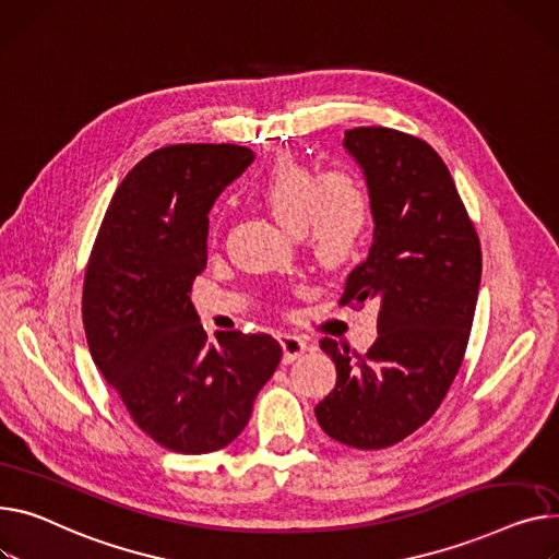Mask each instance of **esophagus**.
Segmentation results:
<instances>
[{
	"label": "esophagus",
	"instance_id": "obj_1",
	"mask_svg": "<svg viewBox=\"0 0 559 559\" xmlns=\"http://www.w3.org/2000/svg\"><path fill=\"white\" fill-rule=\"evenodd\" d=\"M278 342L283 346V361L285 364L294 361L296 357H301L310 348V344L304 337H299V334H281Z\"/></svg>",
	"mask_w": 559,
	"mask_h": 559
}]
</instances>
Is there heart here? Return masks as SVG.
Wrapping results in <instances>:
<instances>
[{
	"label": "heart",
	"mask_w": 559,
	"mask_h": 559,
	"mask_svg": "<svg viewBox=\"0 0 559 559\" xmlns=\"http://www.w3.org/2000/svg\"><path fill=\"white\" fill-rule=\"evenodd\" d=\"M253 191L283 227L304 236L323 265L344 263L368 234L370 195L346 170L319 173L294 157H278Z\"/></svg>",
	"instance_id": "heart-1"
}]
</instances>
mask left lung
Returning a JSON list of instances; mask_svg holds the SVG:
<instances>
[{
    "instance_id": "8db88e82",
    "label": "left lung",
    "mask_w": 559,
    "mask_h": 559,
    "mask_svg": "<svg viewBox=\"0 0 559 559\" xmlns=\"http://www.w3.org/2000/svg\"><path fill=\"white\" fill-rule=\"evenodd\" d=\"M364 170L376 231L342 306L376 301L378 340L364 355L321 340L337 384L314 406L321 429L355 450H384L423 427L448 395L467 348L480 242L433 147L391 128L346 130Z\"/></svg>"
}]
</instances>
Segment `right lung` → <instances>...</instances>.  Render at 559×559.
<instances>
[{"label": "right lung", "instance_id": "obj_1", "mask_svg": "<svg viewBox=\"0 0 559 559\" xmlns=\"http://www.w3.org/2000/svg\"><path fill=\"white\" fill-rule=\"evenodd\" d=\"M251 162L234 143H177L143 157L111 198L87 263L92 359L134 425L177 454L227 448L283 357L260 332L209 344L191 304L209 211Z\"/></svg>", "mask_w": 559, "mask_h": 559}]
</instances>
